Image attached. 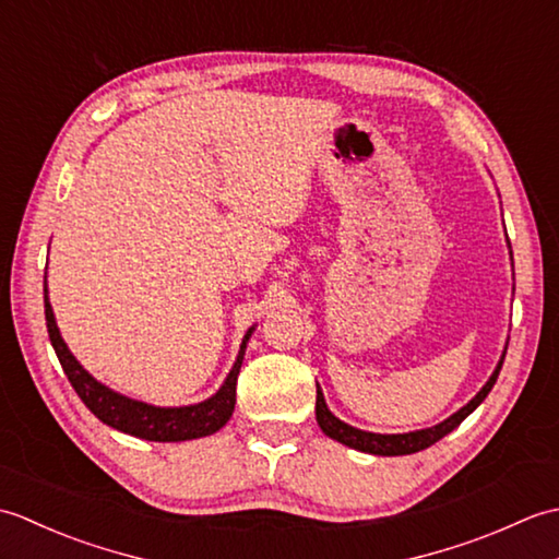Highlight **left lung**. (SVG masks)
<instances>
[{"mask_svg":"<svg viewBox=\"0 0 559 559\" xmlns=\"http://www.w3.org/2000/svg\"><path fill=\"white\" fill-rule=\"evenodd\" d=\"M502 362L504 358L500 360V365H497V370L492 372V377L488 379V384H485L478 396L473 399L471 403H466L459 413L451 415V418H447L444 423H439L435 427H427V430H418V432H408V435H374V432H362L358 430V427H350L343 420H338L334 413H331L326 408V401H324V394L322 389L317 386V423L319 427H322V432L329 435L331 439H336V442L346 444V447H353L358 451H365V454H379V456H401V454H415V451L420 449H427L432 447L435 442H439L444 435H449L454 427L461 425V420H466V415H471L473 411H476L480 403L485 401V396L490 394V389L495 386L497 382V374H500L502 370Z\"/></svg>","mask_w":559,"mask_h":559,"instance_id":"obj_1","label":"left lung"}]
</instances>
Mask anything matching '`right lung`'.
Returning <instances> with one entry per match:
<instances>
[{
    "label": "right lung",
    "instance_id": "obj_1",
    "mask_svg": "<svg viewBox=\"0 0 559 559\" xmlns=\"http://www.w3.org/2000/svg\"><path fill=\"white\" fill-rule=\"evenodd\" d=\"M45 322H47V334H50L59 365H62V370L71 382V386H74L79 399L86 403V408L96 415L98 420L115 427V430L134 435L141 439H151V442H185V439H197V437L218 432L221 427L230 420V415L235 411L237 374H240L245 346H247L249 334H252V329L247 331L240 355H237L233 370L228 379H225V384L218 389L216 396L201 401L197 406L158 408V406H148V403L127 399L122 394H115L112 389L96 382V379L83 370L74 355L69 353L62 336H59L52 307L47 302V290H45Z\"/></svg>",
    "mask_w": 559,
    "mask_h": 559
}]
</instances>
